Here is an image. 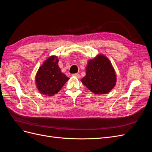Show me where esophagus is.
I'll return each mask as SVG.
<instances>
[{
	"instance_id": "obj_1",
	"label": "esophagus",
	"mask_w": 152,
	"mask_h": 152,
	"mask_svg": "<svg viewBox=\"0 0 152 152\" xmlns=\"http://www.w3.org/2000/svg\"><path fill=\"white\" fill-rule=\"evenodd\" d=\"M73 76H75L77 78H80V75L79 74V73H73V74L72 75Z\"/></svg>"
}]
</instances>
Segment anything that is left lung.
<instances>
[{"instance_id":"obj_1","label":"left lung","mask_w":152,"mask_h":152,"mask_svg":"<svg viewBox=\"0 0 152 152\" xmlns=\"http://www.w3.org/2000/svg\"><path fill=\"white\" fill-rule=\"evenodd\" d=\"M86 73L81 82L95 94H107L115 86V72L109 59L104 56L98 55L89 60Z\"/></svg>"}]
</instances>
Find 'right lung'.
<instances>
[{
  "mask_svg": "<svg viewBox=\"0 0 152 152\" xmlns=\"http://www.w3.org/2000/svg\"><path fill=\"white\" fill-rule=\"evenodd\" d=\"M58 61L56 56L49 57L37 73L36 85L38 90L43 94L51 96L56 94L69 79L61 73Z\"/></svg>",
  "mask_w": 152,
  "mask_h": 152,
  "instance_id": "right-lung-1",
  "label": "right lung"
}]
</instances>
